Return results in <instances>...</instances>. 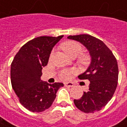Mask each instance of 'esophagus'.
Instances as JSON below:
<instances>
[{
    "mask_svg": "<svg viewBox=\"0 0 127 127\" xmlns=\"http://www.w3.org/2000/svg\"><path fill=\"white\" fill-rule=\"evenodd\" d=\"M64 86L66 87H72V86H74V84L71 82H66V83H64Z\"/></svg>",
    "mask_w": 127,
    "mask_h": 127,
    "instance_id": "1",
    "label": "esophagus"
}]
</instances>
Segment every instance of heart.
I'll list each match as a JSON object with an SVG mask.
<instances>
[{"label":"heart","instance_id":"1","mask_svg":"<svg viewBox=\"0 0 127 127\" xmlns=\"http://www.w3.org/2000/svg\"><path fill=\"white\" fill-rule=\"evenodd\" d=\"M62 48L64 50V52L67 54L70 58H75L78 55L81 54L82 51V47L77 42L72 41H69L64 42L62 44ZM87 61V57L86 56H82L79 59V62L81 63H85ZM72 70H63L59 73L60 79L63 80H68L72 77V74H73Z\"/></svg>","mask_w":127,"mask_h":127}]
</instances>
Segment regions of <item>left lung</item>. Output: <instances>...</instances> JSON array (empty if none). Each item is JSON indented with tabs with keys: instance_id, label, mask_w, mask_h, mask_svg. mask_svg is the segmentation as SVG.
I'll return each mask as SVG.
<instances>
[{
	"instance_id": "8db88e82",
	"label": "left lung",
	"mask_w": 127,
	"mask_h": 127,
	"mask_svg": "<svg viewBox=\"0 0 127 127\" xmlns=\"http://www.w3.org/2000/svg\"><path fill=\"white\" fill-rule=\"evenodd\" d=\"M67 38L81 43L89 52L91 64L78 77L90 81L89 89L81 98L74 100V103L81 111L94 113L107 105L115 91L119 74L117 60L102 41L91 35L69 36Z\"/></svg>"
}]
</instances>
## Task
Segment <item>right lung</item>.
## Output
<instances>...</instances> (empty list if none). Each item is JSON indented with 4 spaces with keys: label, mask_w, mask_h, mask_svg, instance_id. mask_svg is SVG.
<instances>
[{
    "label": "right lung",
    "mask_w": 127,
    "mask_h": 127,
    "mask_svg": "<svg viewBox=\"0 0 127 127\" xmlns=\"http://www.w3.org/2000/svg\"><path fill=\"white\" fill-rule=\"evenodd\" d=\"M63 37L39 36L28 41L15 56L11 64L12 89L20 103L29 111L41 112L53 104L63 83L48 84L41 80L53 48Z\"/></svg>",
    "instance_id": "1"
}]
</instances>
